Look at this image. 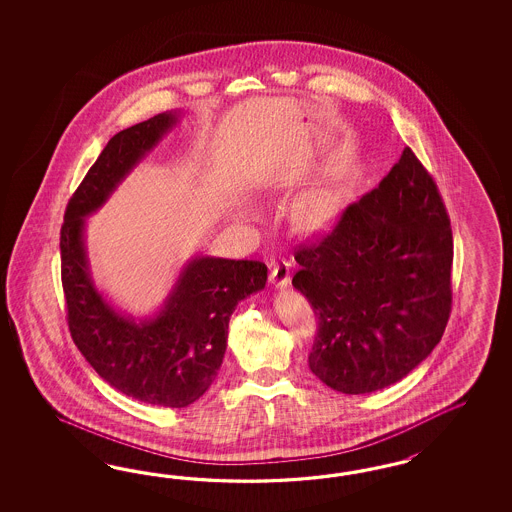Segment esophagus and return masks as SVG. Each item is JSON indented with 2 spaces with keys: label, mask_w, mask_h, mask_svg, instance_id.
I'll use <instances>...</instances> for the list:
<instances>
[{
  "label": "esophagus",
  "mask_w": 512,
  "mask_h": 512,
  "mask_svg": "<svg viewBox=\"0 0 512 512\" xmlns=\"http://www.w3.org/2000/svg\"><path fill=\"white\" fill-rule=\"evenodd\" d=\"M291 281V264L287 261H279V263L272 264V270H270V283L276 287V289H285Z\"/></svg>",
  "instance_id": "1"
}]
</instances>
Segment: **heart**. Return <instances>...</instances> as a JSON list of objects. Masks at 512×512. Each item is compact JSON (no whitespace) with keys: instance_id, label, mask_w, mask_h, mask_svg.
Returning a JSON list of instances; mask_svg holds the SVG:
<instances>
[{"instance_id":"heart-1","label":"heart","mask_w":512,"mask_h":512,"mask_svg":"<svg viewBox=\"0 0 512 512\" xmlns=\"http://www.w3.org/2000/svg\"><path fill=\"white\" fill-rule=\"evenodd\" d=\"M332 210H334L332 199L325 193H311L300 204V216L311 227H319L326 223L332 216Z\"/></svg>"}]
</instances>
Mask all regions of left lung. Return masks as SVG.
Returning <instances> with one entry per match:
<instances>
[{
    "label": "left lung",
    "mask_w": 512,
    "mask_h": 512,
    "mask_svg": "<svg viewBox=\"0 0 512 512\" xmlns=\"http://www.w3.org/2000/svg\"><path fill=\"white\" fill-rule=\"evenodd\" d=\"M293 285L319 315L310 370L326 387H390L434 351L450 313L452 231L432 176L405 148L379 187L296 251Z\"/></svg>",
    "instance_id": "left-lung-1"
}]
</instances>
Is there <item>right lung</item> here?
Listing matches in <instances>:
<instances>
[{"label": "right lung", "mask_w": 512, "mask_h": 512, "mask_svg": "<svg viewBox=\"0 0 512 512\" xmlns=\"http://www.w3.org/2000/svg\"><path fill=\"white\" fill-rule=\"evenodd\" d=\"M180 122L161 112L114 135L63 216L62 283L73 341L110 387L142 403L187 407L216 379L238 302L263 291L266 266L210 255L187 259L154 315L135 319L95 285L86 217L103 208L142 159Z\"/></svg>", "instance_id": "obj_1"}]
</instances>
